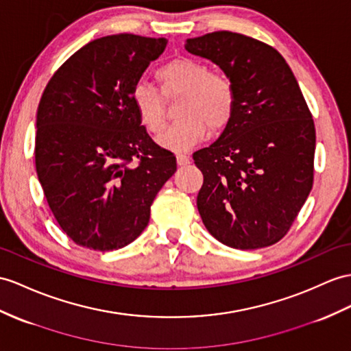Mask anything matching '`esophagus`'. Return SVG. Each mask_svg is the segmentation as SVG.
Segmentation results:
<instances>
[{
  "label": "esophagus",
  "instance_id": "esophagus-1",
  "mask_svg": "<svg viewBox=\"0 0 351 351\" xmlns=\"http://www.w3.org/2000/svg\"><path fill=\"white\" fill-rule=\"evenodd\" d=\"M176 158H177V164L178 165H187L191 162L189 155H186V153H177Z\"/></svg>",
  "mask_w": 351,
  "mask_h": 351
}]
</instances>
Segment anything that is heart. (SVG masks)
I'll return each mask as SVG.
<instances>
[{
    "instance_id": "heart-1",
    "label": "heart",
    "mask_w": 351,
    "mask_h": 351,
    "mask_svg": "<svg viewBox=\"0 0 351 351\" xmlns=\"http://www.w3.org/2000/svg\"><path fill=\"white\" fill-rule=\"evenodd\" d=\"M159 88L146 82H135L131 101L141 125L160 135L167 125L165 99L180 97L177 121L162 143L173 150H189L211 134L225 131L237 108V90L230 77L210 71L201 59L178 56L162 64L155 71Z\"/></svg>"
}]
</instances>
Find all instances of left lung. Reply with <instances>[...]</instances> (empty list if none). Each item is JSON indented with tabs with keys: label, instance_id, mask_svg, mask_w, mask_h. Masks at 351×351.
Here are the masks:
<instances>
[{
	"label": "left lung",
	"instance_id": "1",
	"mask_svg": "<svg viewBox=\"0 0 351 351\" xmlns=\"http://www.w3.org/2000/svg\"><path fill=\"white\" fill-rule=\"evenodd\" d=\"M184 47L219 65L237 90L232 122L193 153L204 176L196 199L204 225L232 249L276 244L314 178L315 128L295 75L274 47L243 34L210 32Z\"/></svg>",
	"mask_w": 351,
	"mask_h": 351
}]
</instances>
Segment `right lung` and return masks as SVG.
I'll list each match as a JSON object with an SVG mask.
<instances>
[{
	"label": "right lung",
	"instance_id": "1",
	"mask_svg": "<svg viewBox=\"0 0 351 351\" xmlns=\"http://www.w3.org/2000/svg\"><path fill=\"white\" fill-rule=\"evenodd\" d=\"M165 38L101 37L58 68L37 110L36 169L56 221L77 245L117 250L150 219V205L176 173L150 138L131 89L164 52Z\"/></svg>",
	"mask_w": 351,
	"mask_h": 351
}]
</instances>
